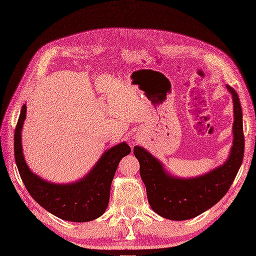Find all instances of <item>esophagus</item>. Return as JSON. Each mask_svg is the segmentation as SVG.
Wrapping results in <instances>:
<instances>
[{
	"instance_id": "esophagus-1",
	"label": "esophagus",
	"mask_w": 256,
	"mask_h": 256,
	"mask_svg": "<svg viewBox=\"0 0 256 256\" xmlns=\"http://www.w3.org/2000/svg\"><path fill=\"white\" fill-rule=\"evenodd\" d=\"M136 140H134V141H132V144H136Z\"/></svg>"
}]
</instances>
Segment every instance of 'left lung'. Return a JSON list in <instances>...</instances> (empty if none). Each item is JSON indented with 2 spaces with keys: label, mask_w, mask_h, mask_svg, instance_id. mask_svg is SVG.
I'll list each match as a JSON object with an SVG mask.
<instances>
[{
  "label": "left lung",
  "mask_w": 256,
  "mask_h": 256,
  "mask_svg": "<svg viewBox=\"0 0 256 256\" xmlns=\"http://www.w3.org/2000/svg\"><path fill=\"white\" fill-rule=\"evenodd\" d=\"M233 97V145L226 161L210 172L191 178L173 176L164 164L141 146L134 154L140 162V175L146 187L152 210L166 219L182 221L192 219L212 208L226 194L242 164L244 136L242 110L236 90L226 85Z\"/></svg>",
  "instance_id": "obj_1"
}]
</instances>
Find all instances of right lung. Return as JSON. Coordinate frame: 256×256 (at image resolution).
Masks as SVG:
<instances>
[{"label":"right lung","instance_id":"1","mask_svg":"<svg viewBox=\"0 0 256 256\" xmlns=\"http://www.w3.org/2000/svg\"><path fill=\"white\" fill-rule=\"evenodd\" d=\"M26 118L23 104L14 130V159L21 180L36 202L58 218L72 222H88L102 216L109 204L110 189L116 168L131 148L122 142L106 150L90 171L81 180L69 184H54L34 174L22 152L21 130Z\"/></svg>","mask_w":256,"mask_h":256}]
</instances>
